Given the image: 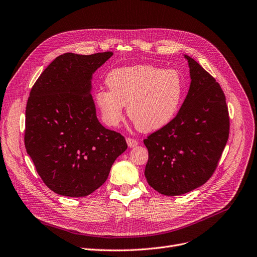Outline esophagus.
Instances as JSON below:
<instances>
[{
	"instance_id": "esophagus-1",
	"label": "esophagus",
	"mask_w": 257,
	"mask_h": 257,
	"mask_svg": "<svg viewBox=\"0 0 257 257\" xmlns=\"http://www.w3.org/2000/svg\"><path fill=\"white\" fill-rule=\"evenodd\" d=\"M126 143L128 145V148H135V146L138 145V141L133 138H126Z\"/></svg>"
}]
</instances>
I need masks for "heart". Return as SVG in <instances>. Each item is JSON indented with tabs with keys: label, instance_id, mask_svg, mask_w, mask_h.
I'll use <instances>...</instances> for the list:
<instances>
[{
	"label": "heart",
	"instance_id": "heart-1",
	"mask_svg": "<svg viewBox=\"0 0 257 257\" xmlns=\"http://www.w3.org/2000/svg\"><path fill=\"white\" fill-rule=\"evenodd\" d=\"M108 90L95 94V102L104 123L117 126L123 107L140 132L161 130L173 121L185 98V79L177 69L138 65L112 70L106 79Z\"/></svg>",
	"mask_w": 257,
	"mask_h": 257
}]
</instances>
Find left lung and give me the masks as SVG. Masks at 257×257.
<instances>
[{
    "label": "left lung",
    "instance_id": "8db88e82",
    "mask_svg": "<svg viewBox=\"0 0 257 257\" xmlns=\"http://www.w3.org/2000/svg\"><path fill=\"white\" fill-rule=\"evenodd\" d=\"M190 87L179 113L144 144L149 161L144 175L164 195H180L210 179L229 137L225 94L215 79L188 55Z\"/></svg>",
    "mask_w": 257,
    "mask_h": 257
}]
</instances>
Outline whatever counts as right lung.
Here are the masks:
<instances>
[{
    "label": "right lung",
    "mask_w": 257,
    "mask_h": 257,
    "mask_svg": "<svg viewBox=\"0 0 257 257\" xmlns=\"http://www.w3.org/2000/svg\"><path fill=\"white\" fill-rule=\"evenodd\" d=\"M112 55H59L30 91L25 148L43 182L57 194H91L127 149L123 136L97 119L91 95L94 72Z\"/></svg>",
    "instance_id": "right-lung-1"
}]
</instances>
